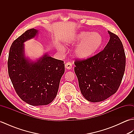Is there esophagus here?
<instances>
[{
    "label": "esophagus",
    "instance_id": "1",
    "mask_svg": "<svg viewBox=\"0 0 134 134\" xmlns=\"http://www.w3.org/2000/svg\"><path fill=\"white\" fill-rule=\"evenodd\" d=\"M65 69H67L68 70L71 69L72 64L70 62H67V63H66V64H65Z\"/></svg>",
    "mask_w": 134,
    "mask_h": 134
}]
</instances>
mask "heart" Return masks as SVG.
<instances>
[{"label":"heart","mask_w":134,"mask_h":134,"mask_svg":"<svg viewBox=\"0 0 134 134\" xmlns=\"http://www.w3.org/2000/svg\"><path fill=\"white\" fill-rule=\"evenodd\" d=\"M74 42H81L75 49V55L79 58L85 59L93 56L99 49L103 43V37L97 32H82L74 40ZM57 48L60 52L64 51L61 45H58Z\"/></svg>","instance_id":"1"}]
</instances>
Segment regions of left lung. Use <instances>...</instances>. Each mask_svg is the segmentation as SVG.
I'll return each mask as SVG.
<instances>
[{"mask_svg": "<svg viewBox=\"0 0 134 134\" xmlns=\"http://www.w3.org/2000/svg\"><path fill=\"white\" fill-rule=\"evenodd\" d=\"M110 39L104 49L94 56L76 60L74 71L82 94L87 101H104L115 94L123 79L126 55L119 37L108 31Z\"/></svg>", "mask_w": 134, "mask_h": 134, "instance_id": "1", "label": "left lung"}]
</instances>
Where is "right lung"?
Masks as SVG:
<instances>
[{
	"label": "right lung",
	"mask_w": 134,
	"mask_h": 134,
	"mask_svg": "<svg viewBox=\"0 0 134 134\" xmlns=\"http://www.w3.org/2000/svg\"><path fill=\"white\" fill-rule=\"evenodd\" d=\"M37 34V30L30 29L14 40L7 62L8 75L17 94L33 106L48 105L55 99L65 71L63 61L47 53L36 62L25 57L24 43Z\"/></svg>",
	"instance_id": "right-lung-1"
}]
</instances>
